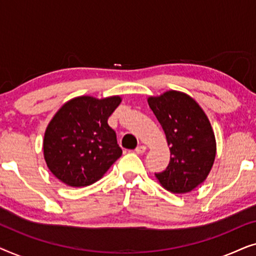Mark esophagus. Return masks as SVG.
Returning <instances> with one entry per match:
<instances>
[{"label": "esophagus", "instance_id": "esophagus-1", "mask_svg": "<svg viewBox=\"0 0 256 256\" xmlns=\"http://www.w3.org/2000/svg\"><path fill=\"white\" fill-rule=\"evenodd\" d=\"M135 152L138 154V155H142V154L146 152V146H138V148L135 149Z\"/></svg>", "mask_w": 256, "mask_h": 256}]
</instances>
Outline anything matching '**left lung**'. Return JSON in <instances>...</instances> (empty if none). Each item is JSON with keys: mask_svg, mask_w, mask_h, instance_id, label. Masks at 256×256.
<instances>
[{"mask_svg": "<svg viewBox=\"0 0 256 256\" xmlns=\"http://www.w3.org/2000/svg\"><path fill=\"white\" fill-rule=\"evenodd\" d=\"M170 146L168 166L155 174L164 188L186 194L206 180L216 158V138L200 106L186 94L169 90L148 99Z\"/></svg>", "mask_w": 256, "mask_h": 256, "instance_id": "left-lung-1", "label": "left lung"}]
</instances>
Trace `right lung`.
<instances>
[{
    "label": "right lung",
    "instance_id": "obj_1",
    "mask_svg": "<svg viewBox=\"0 0 256 256\" xmlns=\"http://www.w3.org/2000/svg\"><path fill=\"white\" fill-rule=\"evenodd\" d=\"M120 96L70 100L48 124L44 135V158L59 180L73 188L87 186L104 176L122 155L116 134L107 124Z\"/></svg>",
    "mask_w": 256,
    "mask_h": 256
}]
</instances>
